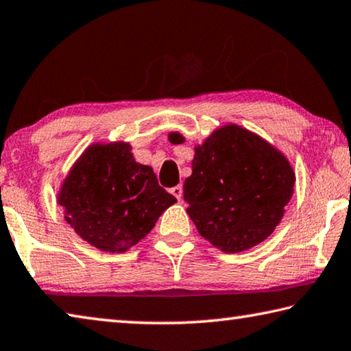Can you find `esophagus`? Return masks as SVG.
<instances>
[{"label":"esophagus","instance_id":"34e87169","mask_svg":"<svg viewBox=\"0 0 351 351\" xmlns=\"http://www.w3.org/2000/svg\"><path fill=\"white\" fill-rule=\"evenodd\" d=\"M171 193H172V195H174V197H176L177 200H180V199H182V194H183L182 185H177V186H174V188H171Z\"/></svg>","mask_w":351,"mask_h":351}]
</instances>
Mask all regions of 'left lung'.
I'll return each mask as SVG.
<instances>
[{"label": "left lung", "instance_id": "8db88e82", "mask_svg": "<svg viewBox=\"0 0 351 351\" xmlns=\"http://www.w3.org/2000/svg\"><path fill=\"white\" fill-rule=\"evenodd\" d=\"M169 140L183 137L171 132ZM294 180L284 154L259 135L226 125L195 147L183 199L202 237L225 253H241L279 225Z\"/></svg>", "mask_w": 351, "mask_h": 351}]
</instances>
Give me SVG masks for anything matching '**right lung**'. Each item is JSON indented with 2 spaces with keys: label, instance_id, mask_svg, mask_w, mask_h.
<instances>
[{
  "label": "right lung",
  "instance_id": "add662e5",
  "mask_svg": "<svg viewBox=\"0 0 351 351\" xmlns=\"http://www.w3.org/2000/svg\"><path fill=\"white\" fill-rule=\"evenodd\" d=\"M176 202L151 166L135 162L131 145L123 141L89 146L58 194L66 222L92 247L109 253L138 243Z\"/></svg>",
  "mask_w": 351,
  "mask_h": 351
}]
</instances>
